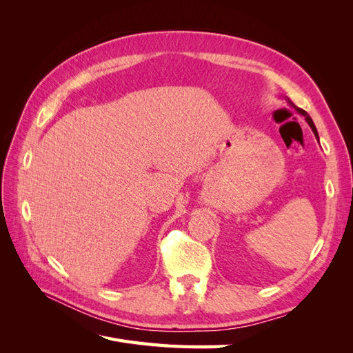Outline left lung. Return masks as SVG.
Returning <instances> with one entry per match:
<instances>
[{"instance_id": "8db88e82", "label": "left lung", "mask_w": 353, "mask_h": 353, "mask_svg": "<svg viewBox=\"0 0 353 353\" xmlns=\"http://www.w3.org/2000/svg\"><path fill=\"white\" fill-rule=\"evenodd\" d=\"M292 105H293V108L299 112V113H301V114H303L305 116V119H306V122L309 123V126H311L312 128V131H314V134H315V137L318 138V132H316V128H315V125H314V122H312V119H311V116H309L303 109H299V108H296V105L293 104V103H290Z\"/></svg>"}]
</instances>
